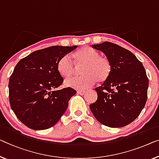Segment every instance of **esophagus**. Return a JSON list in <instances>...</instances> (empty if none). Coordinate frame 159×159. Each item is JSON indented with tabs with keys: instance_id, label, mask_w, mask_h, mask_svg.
<instances>
[{
	"instance_id": "esophagus-1",
	"label": "esophagus",
	"mask_w": 159,
	"mask_h": 159,
	"mask_svg": "<svg viewBox=\"0 0 159 159\" xmlns=\"http://www.w3.org/2000/svg\"><path fill=\"white\" fill-rule=\"evenodd\" d=\"M78 94H80V95H84L85 93H86V91H82V90H79V91H77Z\"/></svg>"
}]
</instances>
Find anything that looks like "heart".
<instances>
[{"instance_id":"b5f03b06","label":"heart","mask_w":159,"mask_h":159,"mask_svg":"<svg viewBox=\"0 0 159 159\" xmlns=\"http://www.w3.org/2000/svg\"><path fill=\"white\" fill-rule=\"evenodd\" d=\"M75 65L80 68L79 77L66 79V86L77 90H84L93 86L97 81L103 83L109 78L112 67L110 61L106 57L100 56V53L90 47H83L73 55ZM69 56H65L59 60L57 69L61 76L68 78L75 72L76 68Z\"/></svg>"}]
</instances>
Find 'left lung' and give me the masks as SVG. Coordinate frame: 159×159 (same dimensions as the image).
Returning <instances> with one entry per match:
<instances>
[{"label": "left lung", "mask_w": 159, "mask_h": 159, "mask_svg": "<svg viewBox=\"0 0 159 159\" xmlns=\"http://www.w3.org/2000/svg\"><path fill=\"white\" fill-rule=\"evenodd\" d=\"M92 47L105 54L112 70L101 86L95 89L98 98L90 109L106 126L127 125L139 116L147 100L148 79L145 68L134 53L117 44L104 41Z\"/></svg>", "instance_id": "1"}]
</instances>
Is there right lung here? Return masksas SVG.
Segmentation results:
<instances>
[{
  "label": "right lung",
  "instance_id": "add662e5",
  "mask_svg": "<svg viewBox=\"0 0 159 159\" xmlns=\"http://www.w3.org/2000/svg\"><path fill=\"white\" fill-rule=\"evenodd\" d=\"M54 46L33 52L20 59L9 79V101L16 116L34 130L49 129L60 120L76 91L62 84L57 65L77 48Z\"/></svg>",
  "mask_w": 159,
  "mask_h": 159
}]
</instances>
